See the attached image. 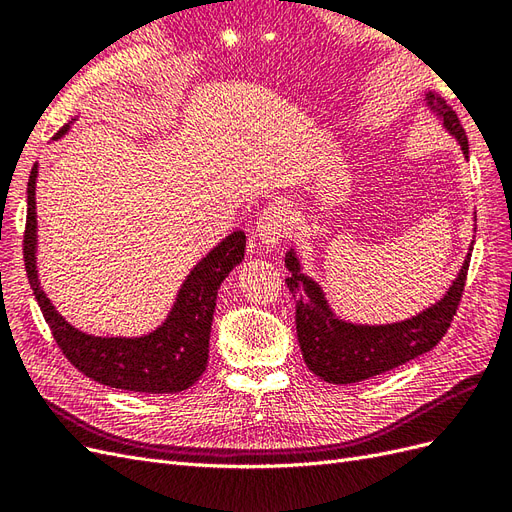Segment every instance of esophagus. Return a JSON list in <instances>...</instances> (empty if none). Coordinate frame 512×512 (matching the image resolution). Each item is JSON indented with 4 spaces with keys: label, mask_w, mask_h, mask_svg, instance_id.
<instances>
[{
    "label": "esophagus",
    "mask_w": 512,
    "mask_h": 512,
    "mask_svg": "<svg viewBox=\"0 0 512 512\" xmlns=\"http://www.w3.org/2000/svg\"><path fill=\"white\" fill-rule=\"evenodd\" d=\"M294 211L286 200H273V203L262 211L256 224V237L262 247L273 250L282 243V239L292 230Z\"/></svg>",
    "instance_id": "obj_1"
}]
</instances>
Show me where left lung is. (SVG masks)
I'll return each instance as SVG.
<instances>
[{
	"mask_svg": "<svg viewBox=\"0 0 512 512\" xmlns=\"http://www.w3.org/2000/svg\"><path fill=\"white\" fill-rule=\"evenodd\" d=\"M425 104L442 121L468 160V136L455 111L438 94L427 91ZM470 252L444 297L408 320L391 324H354L339 318L320 284L303 273L294 247L286 252V284L297 299V337L305 365L329 384H354L404 365L429 352L448 331L466 286Z\"/></svg>",
	"mask_w": 512,
	"mask_h": 512,
	"instance_id": "obj_1",
	"label": "left lung"
}]
</instances>
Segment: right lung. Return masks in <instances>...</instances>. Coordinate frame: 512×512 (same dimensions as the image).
Returning a JSON list of instances; mask_svg holds the SVG:
<instances>
[{"label": "right lung", "mask_w": 512, "mask_h": 512, "mask_svg": "<svg viewBox=\"0 0 512 512\" xmlns=\"http://www.w3.org/2000/svg\"><path fill=\"white\" fill-rule=\"evenodd\" d=\"M70 126L55 136H64ZM36 179L34 164L27 181V222L23 237V258L29 286L51 327L57 346L66 359L104 386L134 393H179L205 374L209 359V337L220 284L245 256V232L235 230L196 262L185 277L166 320L156 331L141 337H98L87 335L61 316L46 297L36 267L38 218H36Z\"/></svg>", "instance_id": "obj_1"}]
</instances>
